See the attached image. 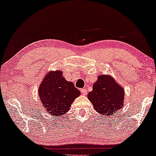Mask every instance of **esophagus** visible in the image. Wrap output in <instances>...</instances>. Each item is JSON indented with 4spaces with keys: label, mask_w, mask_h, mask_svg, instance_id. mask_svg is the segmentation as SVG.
<instances>
[{
    "label": "esophagus",
    "mask_w": 156,
    "mask_h": 156,
    "mask_svg": "<svg viewBox=\"0 0 156 156\" xmlns=\"http://www.w3.org/2000/svg\"><path fill=\"white\" fill-rule=\"evenodd\" d=\"M80 91H81L82 94H83V95H84V96L87 95V90H86V89H85V88L81 89V90H80Z\"/></svg>",
    "instance_id": "1"
}]
</instances>
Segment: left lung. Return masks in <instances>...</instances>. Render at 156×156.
Listing matches in <instances>:
<instances>
[{"label": "left lung", "instance_id": "left-lung-1", "mask_svg": "<svg viewBox=\"0 0 156 156\" xmlns=\"http://www.w3.org/2000/svg\"><path fill=\"white\" fill-rule=\"evenodd\" d=\"M94 109L100 114L112 116L123 107L124 89L109 75H99L93 85V90L87 94Z\"/></svg>", "mask_w": 156, "mask_h": 156}]
</instances>
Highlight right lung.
<instances>
[{
    "label": "right lung",
    "mask_w": 156,
    "mask_h": 156,
    "mask_svg": "<svg viewBox=\"0 0 156 156\" xmlns=\"http://www.w3.org/2000/svg\"><path fill=\"white\" fill-rule=\"evenodd\" d=\"M38 94L45 111L51 116H58L69 111L74 99L80 95V91L72 82H68L63 77L60 70H57L45 75Z\"/></svg>",
    "instance_id": "add662e5"
}]
</instances>
